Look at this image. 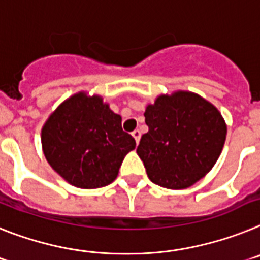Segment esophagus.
Masks as SVG:
<instances>
[{"label":"esophagus","instance_id":"1","mask_svg":"<svg viewBox=\"0 0 260 260\" xmlns=\"http://www.w3.org/2000/svg\"><path fill=\"white\" fill-rule=\"evenodd\" d=\"M132 136H133V139L136 140V143L139 144V141H140V139H141V132H140L139 129H135L132 132Z\"/></svg>","mask_w":260,"mask_h":260}]
</instances>
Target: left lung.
Listing matches in <instances>:
<instances>
[{"mask_svg":"<svg viewBox=\"0 0 260 260\" xmlns=\"http://www.w3.org/2000/svg\"><path fill=\"white\" fill-rule=\"evenodd\" d=\"M148 133L137 154L149 179L165 188L192 186L218 159L226 125L218 110L189 91L161 95L145 110Z\"/></svg>","mask_w":260,"mask_h":260,"instance_id":"left-lung-1","label":"left lung"}]
</instances>
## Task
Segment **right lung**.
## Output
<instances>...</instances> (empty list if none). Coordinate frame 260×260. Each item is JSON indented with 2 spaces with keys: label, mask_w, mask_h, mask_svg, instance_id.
<instances>
[{
  "label": "right lung",
  "mask_w": 260,
  "mask_h": 260,
  "mask_svg": "<svg viewBox=\"0 0 260 260\" xmlns=\"http://www.w3.org/2000/svg\"><path fill=\"white\" fill-rule=\"evenodd\" d=\"M43 152L52 169L80 188L112 183L136 141L121 128L101 96L78 92L56 108L42 129Z\"/></svg>",
  "instance_id": "add662e5"
}]
</instances>
